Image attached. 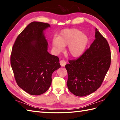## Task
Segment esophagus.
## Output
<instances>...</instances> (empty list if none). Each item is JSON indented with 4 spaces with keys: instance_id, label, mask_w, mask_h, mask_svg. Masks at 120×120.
Returning a JSON list of instances; mask_svg holds the SVG:
<instances>
[{
    "instance_id": "obj_1",
    "label": "esophagus",
    "mask_w": 120,
    "mask_h": 120,
    "mask_svg": "<svg viewBox=\"0 0 120 120\" xmlns=\"http://www.w3.org/2000/svg\"><path fill=\"white\" fill-rule=\"evenodd\" d=\"M60 64L61 66H64L66 64V61L64 60H62L60 61Z\"/></svg>"
}]
</instances>
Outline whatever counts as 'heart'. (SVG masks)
I'll return each instance as SVG.
<instances>
[{"mask_svg":"<svg viewBox=\"0 0 120 120\" xmlns=\"http://www.w3.org/2000/svg\"><path fill=\"white\" fill-rule=\"evenodd\" d=\"M88 38L82 31L76 29H64L58 37L52 40V48L56 53L62 52L68 45L67 51L71 57L77 58L83 54L88 43Z\"/></svg>","mask_w":120,"mask_h":120,"instance_id":"b5f03b06","label":"heart"}]
</instances>
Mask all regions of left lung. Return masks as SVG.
<instances>
[{
	"label": "left lung",
	"mask_w": 120,
	"mask_h": 120,
	"mask_svg": "<svg viewBox=\"0 0 120 120\" xmlns=\"http://www.w3.org/2000/svg\"><path fill=\"white\" fill-rule=\"evenodd\" d=\"M90 48L77 60L65 65L67 85L75 96L83 97L96 91L101 85L111 62V53L106 39L97 29Z\"/></svg>",
	"instance_id": "1"
}]
</instances>
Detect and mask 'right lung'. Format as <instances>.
<instances>
[{
    "instance_id": "right-lung-1",
    "label": "right lung",
    "mask_w": 120,
    "mask_h": 120,
    "mask_svg": "<svg viewBox=\"0 0 120 120\" xmlns=\"http://www.w3.org/2000/svg\"><path fill=\"white\" fill-rule=\"evenodd\" d=\"M49 23L34 21L18 35L12 47L11 65L19 87L31 95L46 92L53 72L61 66L57 56L47 52L44 31Z\"/></svg>"
}]
</instances>
